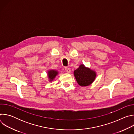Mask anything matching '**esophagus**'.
<instances>
[{
  "instance_id": "obj_1",
  "label": "esophagus",
  "mask_w": 134,
  "mask_h": 134,
  "mask_svg": "<svg viewBox=\"0 0 134 134\" xmlns=\"http://www.w3.org/2000/svg\"><path fill=\"white\" fill-rule=\"evenodd\" d=\"M65 70H66V71L67 73H70V71H71L70 69L69 68H68V67H66V68H65Z\"/></svg>"
}]
</instances>
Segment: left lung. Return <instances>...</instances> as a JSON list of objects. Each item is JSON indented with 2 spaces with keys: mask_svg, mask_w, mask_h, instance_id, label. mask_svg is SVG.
<instances>
[{
  "mask_svg": "<svg viewBox=\"0 0 134 134\" xmlns=\"http://www.w3.org/2000/svg\"><path fill=\"white\" fill-rule=\"evenodd\" d=\"M74 74L78 84L81 86H86L91 84L96 77V72L83 64L76 69Z\"/></svg>",
  "mask_w": 134,
  "mask_h": 134,
  "instance_id": "8db88e82",
  "label": "left lung"
}]
</instances>
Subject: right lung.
Instances as JSON below:
<instances>
[{
    "mask_svg": "<svg viewBox=\"0 0 134 134\" xmlns=\"http://www.w3.org/2000/svg\"><path fill=\"white\" fill-rule=\"evenodd\" d=\"M48 77L50 80V81H52L55 78L56 75L58 74V72L54 70H50L48 71Z\"/></svg>",
    "mask_w": 134,
    "mask_h": 134,
    "instance_id": "1",
    "label": "right lung"
}]
</instances>
